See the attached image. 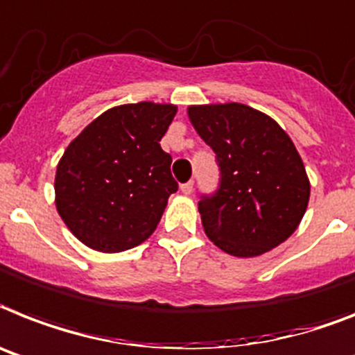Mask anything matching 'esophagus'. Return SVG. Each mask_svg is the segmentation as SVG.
I'll list each match as a JSON object with an SVG mask.
<instances>
[{
  "label": "esophagus",
  "mask_w": 355,
  "mask_h": 355,
  "mask_svg": "<svg viewBox=\"0 0 355 355\" xmlns=\"http://www.w3.org/2000/svg\"><path fill=\"white\" fill-rule=\"evenodd\" d=\"M193 187H195V182H193V180H189V182H186L180 186V191H182L184 195H191Z\"/></svg>",
  "instance_id": "obj_1"
}]
</instances>
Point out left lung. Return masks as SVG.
Wrapping results in <instances>:
<instances>
[{"label": "left lung", "mask_w": 355, "mask_h": 355, "mask_svg": "<svg viewBox=\"0 0 355 355\" xmlns=\"http://www.w3.org/2000/svg\"><path fill=\"white\" fill-rule=\"evenodd\" d=\"M187 113L220 171L218 187L198 202L205 234L240 258L285 242L311 196L302 157L287 133L245 104L191 106Z\"/></svg>", "instance_id": "left-lung-1"}]
</instances>
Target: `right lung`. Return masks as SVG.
Listing matches in <instances>:
<instances>
[{
	"instance_id": "obj_1",
	"label": "right lung",
	"mask_w": 355,
	"mask_h": 355,
	"mask_svg": "<svg viewBox=\"0 0 355 355\" xmlns=\"http://www.w3.org/2000/svg\"><path fill=\"white\" fill-rule=\"evenodd\" d=\"M177 108L137 103L95 119L71 141L55 173V205L85 245L121 252L151 236L178 189L160 139Z\"/></svg>"
}]
</instances>
